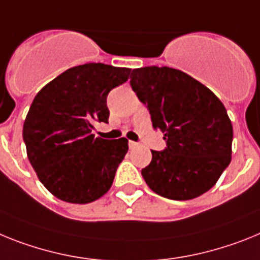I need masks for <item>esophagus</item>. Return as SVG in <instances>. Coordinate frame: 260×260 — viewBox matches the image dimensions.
Returning <instances> with one entry per match:
<instances>
[{"mask_svg":"<svg viewBox=\"0 0 260 260\" xmlns=\"http://www.w3.org/2000/svg\"><path fill=\"white\" fill-rule=\"evenodd\" d=\"M137 145H139V144L135 143V141H131V140L128 141V146H129V149H135Z\"/></svg>","mask_w":260,"mask_h":260,"instance_id":"34e87169","label":"esophagus"}]
</instances>
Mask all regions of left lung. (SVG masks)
<instances>
[{
  "mask_svg": "<svg viewBox=\"0 0 260 260\" xmlns=\"http://www.w3.org/2000/svg\"><path fill=\"white\" fill-rule=\"evenodd\" d=\"M131 86L166 140V148L152 150V162L141 170L146 184L171 200L207 192L232 159L233 127L222 102L195 78L169 67L133 69Z\"/></svg>",
  "mask_w": 260,
  "mask_h": 260,
  "instance_id": "left-lung-1",
  "label": "left lung"
}]
</instances>
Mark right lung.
<instances>
[{"mask_svg":"<svg viewBox=\"0 0 260 260\" xmlns=\"http://www.w3.org/2000/svg\"><path fill=\"white\" fill-rule=\"evenodd\" d=\"M131 69L101 62L71 68L47 83L23 124L27 157L43 186L60 200L91 203L107 192L128 140L95 137L94 123H108L107 95Z\"/></svg>","mask_w":260,"mask_h":260,"instance_id":"1","label":"right lung"}]
</instances>
